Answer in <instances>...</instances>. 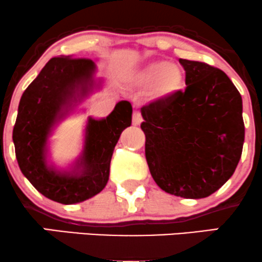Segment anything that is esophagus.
<instances>
[{
    "mask_svg": "<svg viewBox=\"0 0 262 262\" xmlns=\"http://www.w3.org/2000/svg\"><path fill=\"white\" fill-rule=\"evenodd\" d=\"M143 122L141 118V114L139 111H134L133 112V125H140V123Z\"/></svg>",
    "mask_w": 262,
    "mask_h": 262,
    "instance_id": "1",
    "label": "esophagus"
}]
</instances>
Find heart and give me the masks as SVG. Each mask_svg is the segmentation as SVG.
I'll return each instance as SVG.
<instances>
[{"mask_svg":"<svg viewBox=\"0 0 262 262\" xmlns=\"http://www.w3.org/2000/svg\"><path fill=\"white\" fill-rule=\"evenodd\" d=\"M135 86L149 89V100L165 103L179 96L186 87L185 70L176 62L152 60L134 75Z\"/></svg>","mask_w":262,"mask_h":262,"instance_id":"heart-1","label":"heart"}]
</instances>
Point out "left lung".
Wrapping results in <instances>:
<instances>
[{
  "instance_id": "1",
  "label": "left lung",
  "mask_w": 262,
  "mask_h": 262,
  "mask_svg": "<svg viewBox=\"0 0 262 262\" xmlns=\"http://www.w3.org/2000/svg\"><path fill=\"white\" fill-rule=\"evenodd\" d=\"M185 92L141 108L145 156L162 191L208 197L235 171L244 144L243 100L229 77L208 64L180 59Z\"/></svg>"
}]
</instances>
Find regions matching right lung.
I'll return each instance as SVG.
<instances>
[{
  "label": "right lung",
  "instance_id": "add662e5",
  "mask_svg": "<svg viewBox=\"0 0 262 262\" xmlns=\"http://www.w3.org/2000/svg\"><path fill=\"white\" fill-rule=\"evenodd\" d=\"M90 59L62 56L50 59L20 97L13 143L19 169L37 191L49 200L75 204L106 187L113 150L125 128L130 127L133 108L119 101L106 118H87L83 148L68 169L49 158V139L58 125L103 81L96 79Z\"/></svg>",
  "mask_w": 262,
  "mask_h": 262
}]
</instances>
